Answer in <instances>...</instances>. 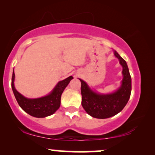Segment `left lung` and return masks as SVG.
Listing matches in <instances>:
<instances>
[{"instance_id": "8db88e82", "label": "left lung", "mask_w": 155, "mask_h": 155, "mask_svg": "<svg viewBox=\"0 0 155 155\" xmlns=\"http://www.w3.org/2000/svg\"><path fill=\"white\" fill-rule=\"evenodd\" d=\"M123 67L121 87L114 93L99 94L90 89L83 80L81 82L82 106L89 115L97 118H107L121 111L128 103L131 93V77L126 61L114 51Z\"/></svg>"}]
</instances>
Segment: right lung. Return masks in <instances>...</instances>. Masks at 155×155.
Wrapping results in <instances>:
<instances>
[{"label":"right lung","mask_w":155,"mask_h":155,"mask_svg":"<svg viewBox=\"0 0 155 155\" xmlns=\"http://www.w3.org/2000/svg\"><path fill=\"white\" fill-rule=\"evenodd\" d=\"M73 78L72 76H70L60 81L50 94L38 99L25 98L15 90L14 86V71L12 73L11 86L18 104L25 112L34 117L44 118L54 114L58 109L61 105V94Z\"/></svg>","instance_id":"obj_1"}]
</instances>
